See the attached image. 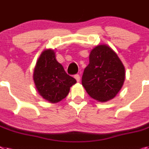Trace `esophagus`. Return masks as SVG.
Instances as JSON below:
<instances>
[{"instance_id":"34e87169","label":"esophagus","mask_w":149,"mask_h":149,"mask_svg":"<svg viewBox=\"0 0 149 149\" xmlns=\"http://www.w3.org/2000/svg\"><path fill=\"white\" fill-rule=\"evenodd\" d=\"M74 78L77 79V82H79V80H80V76L79 74H76L74 76Z\"/></svg>"}]
</instances>
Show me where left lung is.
Wrapping results in <instances>:
<instances>
[{
  "label": "left lung",
  "instance_id": "8db88e82",
  "mask_svg": "<svg viewBox=\"0 0 149 149\" xmlns=\"http://www.w3.org/2000/svg\"><path fill=\"white\" fill-rule=\"evenodd\" d=\"M124 79V66L111 47L102 45L91 51L89 63L82 77V86L90 97L102 102L112 99Z\"/></svg>",
  "mask_w": 149,
  "mask_h": 149
}]
</instances>
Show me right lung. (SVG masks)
<instances>
[{
    "mask_svg": "<svg viewBox=\"0 0 149 149\" xmlns=\"http://www.w3.org/2000/svg\"><path fill=\"white\" fill-rule=\"evenodd\" d=\"M33 79L38 93L51 103L61 102L67 97L70 88L77 80L65 72L57 62L53 50L44 51L40 55L33 73Z\"/></svg>",
    "mask_w": 149,
    "mask_h": 149,
    "instance_id": "obj_1",
    "label": "right lung"
}]
</instances>
